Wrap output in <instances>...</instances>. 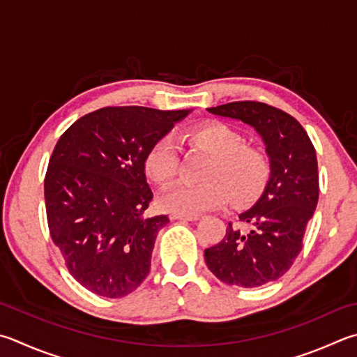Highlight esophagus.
<instances>
[{
	"mask_svg": "<svg viewBox=\"0 0 357 357\" xmlns=\"http://www.w3.org/2000/svg\"><path fill=\"white\" fill-rule=\"evenodd\" d=\"M170 220H179V222H197L199 215H178V213H172Z\"/></svg>",
	"mask_w": 357,
	"mask_h": 357,
	"instance_id": "obj_1",
	"label": "esophagus"
}]
</instances>
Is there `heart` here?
<instances>
[{
    "mask_svg": "<svg viewBox=\"0 0 357 357\" xmlns=\"http://www.w3.org/2000/svg\"><path fill=\"white\" fill-rule=\"evenodd\" d=\"M190 144L203 148L212 160L207 165L204 184H176L159 197L162 209L178 215H198L218 209L229 199L237 206L248 204L261 195L270 176L265 153L246 146L243 135L222 121H209L193 128L187 135ZM145 173L153 183L167 185L176 178L178 146L170 137L154 142L145 156Z\"/></svg>",
    "mask_w": 357,
    "mask_h": 357,
    "instance_id": "heart-1",
    "label": "heart"
}]
</instances>
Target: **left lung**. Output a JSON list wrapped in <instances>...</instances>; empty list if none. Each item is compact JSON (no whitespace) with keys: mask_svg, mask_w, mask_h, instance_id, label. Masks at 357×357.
Returning a JSON list of instances; mask_svg holds the SVG:
<instances>
[{"mask_svg":"<svg viewBox=\"0 0 357 357\" xmlns=\"http://www.w3.org/2000/svg\"><path fill=\"white\" fill-rule=\"evenodd\" d=\"M207 111L255 128L270 159L264 193L238 215L250 231L229 223L223 241L204 251L207 268L229 286H264L286 273L303 248L319 203L315 148L294 116L265 102L236 101Z\"/></svg>","mask_w":357,"mask_h":357,"instance_id":"8db88e82","label":"left lung"}]
</instances>
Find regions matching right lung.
Segmentation results:
<instances>
[{"label": "right lung", "instance_id": "add662e5", "mask_svg": "<svg viewBox=\"0 0 357 357\" xmlns=\"http://www.w3.org/2000/svg\"><path fill=\"white\" fill-rule=\"evenodd\" d=\"M190 111L102 107L76 120L51 154L45 206L70 275L106 298L126 296L151 268L167 215L145 217L153 192L145 156Z\"/></svg>", "mask_w": 357, "mask_h": 357}]
</instances>
